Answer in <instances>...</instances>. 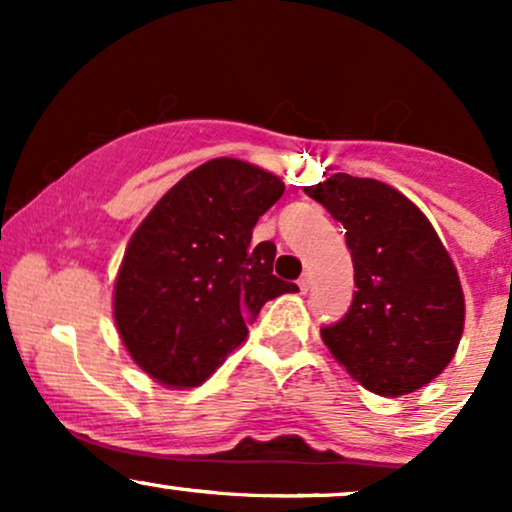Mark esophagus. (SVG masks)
I'll list each match as a JSON object with an SVG mask.
<instances>
[{"instance_id":"34e87169","label":"esophagus","mask_w":512,"mask_h":512,"mask_svg":"<svg viewBox=\"0 0 512 512\" xmlns=\"http://www.w3.org/2000/svg\"><path fill=\"white\" fill-rule=\"evenodd\" d=\"M298 289H301L303 293H308V289H310V274L308 272L301 274V279H298Z\"/></svg>"}]
</instances>
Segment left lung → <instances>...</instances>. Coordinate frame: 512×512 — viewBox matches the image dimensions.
<instances>
[{
	"label": "left lung",
	"mask_w": 512,
	"mask_h": 512,
	"mask_svg": "<svg viewBox=\"0 0 512 512\" xmlns=\"http://www.w3.org/2000/svg\"><path fill=\"white\" fill-rule=\"evenodd\" d=\"M346 228L354 301L322 342L366 390L399 397L431 383L455 356L464 296L431 221L395 187L337 173L305 187Z\"/></svg>",
	"instance_id": "left-lung-1"
}]
</instances>
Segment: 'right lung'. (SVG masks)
<instances>
[{
    "mask_svg": "<svg viewBox=\"0 0 512 512\" xmlns=\"http://www.w3.org/2000/svg\"><path fill=\"white\" fill-rule=\"evenodd\" d=\"M284 182L238 158H214L158 199L129 240L113 315L144 373L195 387L248 337L262 305L296 284L272 274L276 245L252 228Z\"/></svg>",
    "mask_w": 512,
    "mask_h": 512,
    "instance_id": "right-lung-1",
    "label": "right lung"
}]
</instances>
